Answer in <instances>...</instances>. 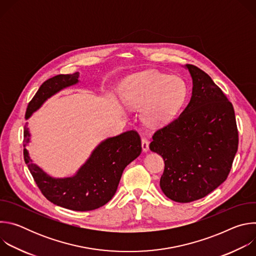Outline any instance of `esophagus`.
I'll use <instances>...</instances> for the list:
<instances>
[{
    "instance_id": "obj_1",
    "label": "esophagus",
    "mask_w": 256,
    "mask_h": 256,
    "mask_svg": "<svg viewBox=\"0 0 256 256\" xmlns=\"http://www.w3.org/2000/svg\"><path fill=\"white\" fill-rule=\"evenodd\" d=\"M149 144L150 142L147 138H142V152H144V153L149 152Z\"/></svg>"
}]
</instances>
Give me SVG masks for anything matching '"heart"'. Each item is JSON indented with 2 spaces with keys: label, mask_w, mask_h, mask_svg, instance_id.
Listing matches in <instances>:
<instances>
[{
  "label": "heart",
  "mask_w": 256,
  "mask_h": 256,
  "mask_svg": "<svg viewBox=\"0 0 256 256\" xmlns=\"http://www.w3.org/2000/svg\"><path fill=\"white\" fill-rule=\"evenodd\" d=\"M186 94V84L181 78L148 70L124 82L122 101L130 109H140L144 124L158 128L168 124L177 114ZM122 110L126 112L124 109Z\"/></svg>",
  "instance_id": "obj_1"
}]
</instances>
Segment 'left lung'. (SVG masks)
I'll return each mask as SVG.
<instances>
[{
	"label": "left lung",
	"instance_id": "obj_1",
	"mask_svg": "<svg viewBox=\"0 0 256 256\" xmlns=\"http://www.w3.org/2000/svg\"><path fill=\"white\" fill-rule=\"evenodd\" d=\"M192 81L190 103L172 122L157 130L150 150L162 156L164 194L177 202L204 198L227 179L238 149L233 105L212 78L186 64Z\"/></svg>",
	"mask_w": 256,
	"mask_h": 256
}]
</instances>
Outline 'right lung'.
Listing matches in <instances>:
<instances>
[{
  "mask_svg": "<svg viewBox=\"0 0 256 256\" xmlns=\"http://www.w3.org/2000/svg\"><path fill=\"white\" fill-rule=\"evenodd\" d=\"M80 72L58 75L46 81L27 106V120L44 102L62 90L80 83ZM31 142L28 122L24 126V160L36 184L52 204L72 210H92L112 198L116 192L124 168L142 152L140 136L128 130L101 140L89 158L77 170L66 177H52L33 163L26 146Z\"/></svg>",
  "mask_w": 256,
  "mask_h": 256,
  "instance_id": "add662e5",
  "label": "right lung"
}]
</instances>
